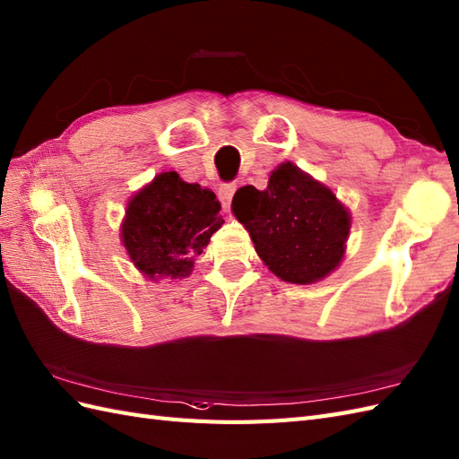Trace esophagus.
Returning a JSON list of instances; mask_svg holds the SVG:
<instances>
[{"label":"esophagus","mask_w":459,"mask_h":459,"mask_svg":"<svg viewBox=\"0 0 459 459\" xmlns=\"http://www.w3.org/2000/svg\"><path fill=\"white\" fill-rule=\"evenodd\" d=\"M236 191H238L236 183H226V185L220 186L218 196H220V203L223 204V208H230L231 198H233V195H236Z\"/></svg>","instance_id":"1"}]
</instances>
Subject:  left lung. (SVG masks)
I'll list each match as a JSON object with an SVG mask.
<instances>
[{"label": "left lung", "instance_id": "obj_1", "mask_svg": "<svg viewBox=\"0 0 459 459\" xmlns=\"http://www.w3.org/2000/svg\"><path fill=\"white\" fill-rule=\"evenodd\" d=\"M231 210L268 271L284 282H319L344 259L349 208L292 161L276 167L264 191L241 186Z\"/></svg>", "mask_w": 459, "mask_h": 459}]
</instances>
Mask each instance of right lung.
I'll return each mask as SVG.
<instances>
[{"instance_id": "obj_1", "label": "right lung", "mask_w": 459, "mask_h": 459, "mask_svg": "<svg viewBox=\"0 0 459 459\" xmlns=\"http://www.w3.org/2000/svg\"><path fill=\"white\" fill-rule=\"evenodd\" d=\"M220 210L210 188L163 171L128 200L120 241L134 266L150 281L185 278L212 233L221 228Z\"/></svg>"}]
</instances>
